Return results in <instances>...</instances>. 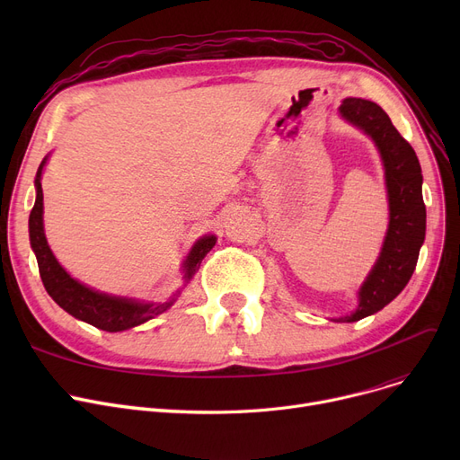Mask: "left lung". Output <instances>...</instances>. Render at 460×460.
I'll return each instance as SVG.
<instances>
[{
  "instance_id": "left-lung-1",
  "label": "left lung",
  "mask_w": 460,
  "mask_h": 460,
  "mask_svg": "<svg viewBox=\"0 0 460 460\" xmlns=\"http://www.w3.org/2000/svg\"><path fill=\"white\" fill-rule=\"evenodd\" d=\"M340 115L373 139L384 167L390 210L378 259L359 287L356 309L350 315L332 319L335 323H356L388 305L412 278L425 240L427 212L420 160L392 125L388 113L371 101L350 96L341 102Z\"/></svg>"
}]
</instances>
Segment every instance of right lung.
Returning a JSON list of instances; mask_svg holds the SVG:
<instances>
[{"mask_svg":"<svg viewBox=\"0 0 460 460\" xmlns=\"http://www.w3.org/2000/svg\"><path fill=\"white\" fill-rule=\"evenodd\" d=\"M48 156H44V160L37 169V177H35L37 198H35L33 210L30 214V243L37 257L39 272H40V279L44 283L46 293L50 295L54 302L59 307H63L68 315L104 332H125L147 323L156 315H160V313L167 311L177 302L181 291H177L167 300H158V302L108 295L75 279L61 267L56 255L52 253L50 246H48V240L44 234V222H42L44 203H42L40 179H42ZM216 240H217L216 234H203L201 238L196 240V244L191 246L181 267L184 285H188L193 279V276H196V272L201 267V261L214 248Z\"/></svg>","mask_w":460,"mask_h":460,"instance_id":"1","label":"right lung"}]
</instances>
